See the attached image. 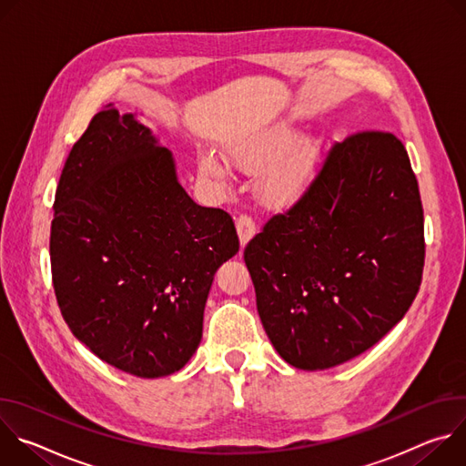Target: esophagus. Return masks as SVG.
I'll return each instance as SVG.
<instances>
[{"label": "esophagus", "mask_w": 466, "mask_h": 466, "mask_svg": "<svg viewBox=\"0 0 466 466\" xmlns=\"http://www.w3.org/2000/svg\"><path fill=\"white\" fill-rule=\"evenodd\" d=\"M236 230H238V236H239L241 247H245V245L248 243V239L256 234V225H254L252 218L241 214V216L236 219Z\"/></svg>", "instance_id": "34e87169"}]
</instances>
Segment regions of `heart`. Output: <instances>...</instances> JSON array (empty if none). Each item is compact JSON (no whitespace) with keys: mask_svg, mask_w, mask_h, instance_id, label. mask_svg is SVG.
<instances>
[{"mask_svg":"<svg viewBox=\"0 0 466 466\" xmlns=\"http://www.w3.org/2000/svg\"><path fill=\"white\" fill-rule=\"evenodd\" d=\"M300 132L291 123H279L254 137L238 140L227 147L228 158L245 171H259L258 193L271 207H288L311 184L326 142L311 137L294 147ZM294 147L291 148L290 146ZM201 171L214 180H227L225 164L212 153L198 157Z\"/></svg>","mask_w":466,"mask_h":466,"instance_id":"heart-1","label":"heart"}]
</instances>
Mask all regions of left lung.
<instances>
[{"label": "left lung", "mask_w": 466, "mask_h": 466, "mask_svg": "<svg viewBox=\"0 0 466 466\" xmlns=\"http://www.w3.org/2000/svg\"><path fill=\"white\" fill-rule=\"evenodd\" d=\"M424 212L404 144L365 130L331 147L300 201L245 247L265 334L302 370L376 345L413 304Z\"/></svg>", "instance_id": "obj_1"}]
</instances>
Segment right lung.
Instances as JSON below:
<instances>
[{
  "label": "right lung",
  "instance_id": "add662e5",
  "mask_svg": "<svg viewBox=\"0 0 466 466\" xmlns=\"http://www.w3.org/2000/svg\"><path fill=\"white\" fill-rule=\"evenodd\" d=\"M53 210V288L72 334L132 376L180 370L214 275L239 250L232 218L195 205L171 151L110 105L72 147Z\"/></svg>",
  "mask_w": 466,
  "mask_h": 466
}]
</instances>
